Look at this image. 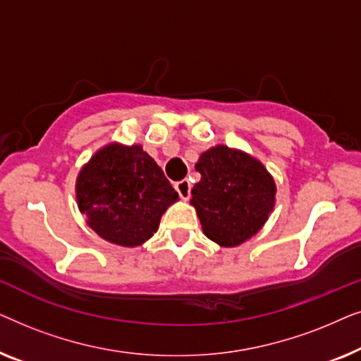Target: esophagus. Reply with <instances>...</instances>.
Instances as JSON below:
<instances>
[{
    "label": "esophagus",
    "mask_w": 361,
    "mask_h": 361,
    "mask_svg": "<svg viewBox=\"0 0 361 361\" xmlns=\"http://www.w3.org/2000/svg\"><path fill=\"white\" fill-rule=\"evenodd\" d=\"M190 187H192L190 182L187 180V179L177 182V184H176V190L179 192V195H180L182 200H189V197H190Z\"/></svg>",
    "instance_id": "1"
}]
</instances>
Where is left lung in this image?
I'll return each mask as SVG.
<instances>
[{"mask_svg": "<svg viewBox=\"0 0 361 361\" xmlns=\"http://www.w3.org/2000/svg\"><path fill=\"white\" fill-rule=\"evenodd\" d=\"M200 180L190 205L207 238L233 248L263 228L274 210L276 182L263 162L225 145L212 146L197 161Z\"/></svg>", "mask_w": 361, "mask_h": 361, "instance_id": "left-lung-1", "label": "left lung"}]
</instances>
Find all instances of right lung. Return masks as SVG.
<instances>
[{
	"label": "right lung",
	"instance_id": "obj_1",
	"mask_svg": "<svg viewBox=\"0 0 361 361\" xmlns=\"http://www.w3.org/2000/svg\"><path fill=\"white\" fill-rule=\"evenodd\" d=\"M78 210L108 243L135 248L159 228L161 216L179 194L141 145L111 141L78 171Z\"/></svg>",
	"mask_w": 361,
	"mask_h": 361
}]
</instances>
